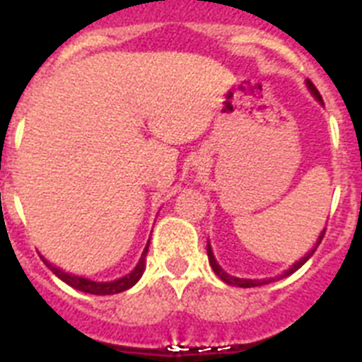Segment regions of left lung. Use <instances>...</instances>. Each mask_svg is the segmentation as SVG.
<instances>
[{
    "mask_svg": "<svg viewBox=\"0 0 362 362\" xmlns=\"http://www.w3.org/2000/svg\"><path fill=\"white\" fill-rule=\"evenodd\" d=\"M306 85H308V90L312 92L313 98H315V99H317V101H321V103H322V98H321V94H319L317 88H315V85H313V83L310 81V79H306ZM325 232H326V230H322L321 235H319V239H317V243H315V246H313L312 250H310L308 254L305 255V257L299 259V261H297L296 264H292V268H290V270H286V272H284V274H281V276H277V277H270V279H241V277L228 276V274H226V272L223 270V268H221L219 264H217V261H216V257H214V252H212V248H210V245H206V252H209V261H210V264H212V270L216 272V276L219 277V279L225 281L226 284H232V286H239V288H252V286H263V284L272 283V281L283 279V277L290 276V274H293V272H296V270H299V268L303 267V264H305L310 257H312L313 252L317 250V246L321 245L322 238H325Z\"/></svg>",
    "mask_w": 362,
    "mask_h": 362,
    "instance_id": "left-lung-1",
    "label": "left lung"
}]
</instances>
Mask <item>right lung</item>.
<instances>
[{
    "instance_id": "add662e5",
    "label": "right lung",
    "mask_w": 362,
    "mask_h": 362,
    "mask_svg": "<svg viewBox=\"0 0 362 362\" xmlns=\"http://www.w3.org/2000/svg\"><path fill=\"white\" fill-rule=\"evenodd\" d=\"M150 243V241H148ZM146 252H148V245L145 246V250H143L141 259H139V263L137 267L130 272L129 276L121 277V279L116 281H110V283H98V281H90V279H85V277H79V276H72V274H66V272L59 270L56 268L54 264H50L47 259H43V263L50 268V270L56 274L57 277L62 281H65L66 284H70L72 288L76 290H81L85 293H94V296H112V293H119L124 292V290L132 288L134 284L139 281V277L143 276V272H145V257H146Z\"/></svg>"
}]
</instances>
